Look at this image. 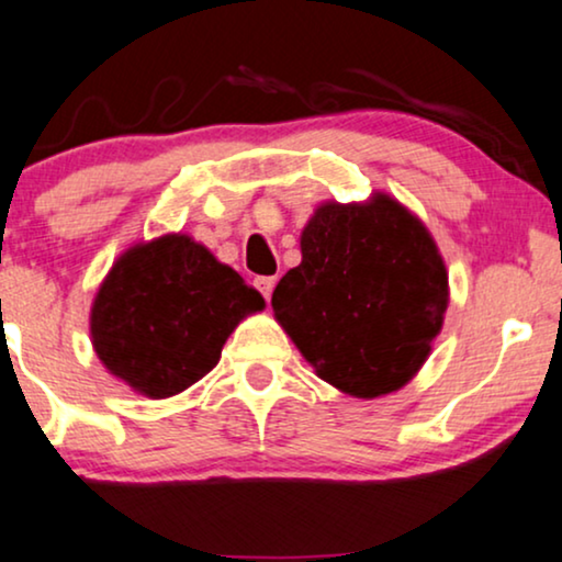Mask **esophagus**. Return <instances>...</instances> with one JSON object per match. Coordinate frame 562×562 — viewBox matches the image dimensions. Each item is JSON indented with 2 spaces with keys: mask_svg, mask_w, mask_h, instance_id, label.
Returning a JSON list of instances; mask_svg holds the SVG:
<instances>
[{
  "mask_svg": "<svg viewBox=\"0 0 562 562\" xmlns=\"http://www.w3.org/2000/svg\"><path fill=\"white\" fill-rule=\"evenodd\" d=\"M274 285H277V277H257V288H259V293L267 297H272V290H274Z\"/></svg>",
  "mask_w": 562,
  "mask_h": 562,
  "instance_id": "esophagus-1",
  "label": "esophagus"
}]
</instances>
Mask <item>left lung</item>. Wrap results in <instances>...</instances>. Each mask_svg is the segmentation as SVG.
<instances>
[{
    "instance_id": "left-lung-1",
    "label": "left lung",
    "mask_w": 562,
    "mask_h": 562,
    "mask_svg": "<svg viewBox=\"0 0 562 562\" xmlns=\"http://www.w3.org/2000/svg\"><path fill=\"white\" fill-rule=\"evenodd\" d=\"M301 265L277 282L274 318L339 392L373 400L412 381L449 305L428 228L389 194L326 202L301 233Z\"/></svg>"
}]
</instances>
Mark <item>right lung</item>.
<instances>
[{
	"mask_svg": "<svg viewBox=\"0 0 562 562\" xmlns=\"http://www.w3.org/2000/svg\"><path fill=\"white\" fill-rule=\"evenodd\" d=\"M265 308L236 269L183 233L137 244L113 261L90 311V337L109 373L166 400L217 366L240 318Z\"/></svg>",
	"mask_w": 562,
	"mask_h": 562,
	"instance_id": "1",
	"label": "right lung"
}]
</instances>
